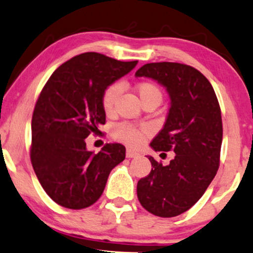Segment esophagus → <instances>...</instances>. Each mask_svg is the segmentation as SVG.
Returning a JSON list of instances; mask_svg holds the SVG:
<instances>
[{
  "label": "esophagus",
  "mask_w": 253,
  "mask_h": 253,
  "mask_svg": "<svg viewBox=\"0 0 253 253\" xmlns=\"http://www.w3.org/2000/svg\"><path fill=\"white\" fill-rule=\"evenodd\" d=\"M139 153L135 152V151L130 150V149H127L126 150V157L127 158H134V157H138Z\"/></svg>",
  "instance_id": "esophagus-1"
}]
</instances>
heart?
I'll list each match as a JSON object with an SVG mask.
<instances>
[{
    "label": "heart",
    "instance_id": "b5f03b06",
    "mask_svg": "<svg viewBox=\"0 0 253 253\" xmlns=\"http://www.w3.org/2000/svg\"><path fill=\"white\" fill-rule=\"evenodd\" d=\"M139 98L141 102H146L150 100L162 101V91L155 83L152 82H141L135 86ZM123 91V85L120 83H114L106 89L102 96V107L107 114H112L114 110L115 102H117L119 95ZM152 132L149 125H144L141 127H135L133 125L123 123L119 124L114 128V138L119 141L129 145V146H139L143 144L147 135Z\"/></svg>",
    "mask_w": 253,
    "mask_h": 253
}]
</instances>
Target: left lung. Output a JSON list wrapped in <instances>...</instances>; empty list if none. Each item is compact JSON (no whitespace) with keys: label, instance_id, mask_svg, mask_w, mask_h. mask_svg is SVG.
Masks as SVG:
<instances>
[{"label":"left lung","instance_id":"1","mask_svg":"<svg viewBox=\"0 0 253 253\" xmlns=\"http://www.w3.org/2000/svg\"><path fill=\"white\" fill-rule=\"evenodd\" d=\"M165 86L170 109L155 151H173L168 165L149 157L152 169L139 179L136 195L151 214L172 217L201 199L219 169L222 143L221 109L213 86L199 70L181 63H149L135 72Z\"/></svg>","mask_w":253,"mask_h":253}]
</instances>
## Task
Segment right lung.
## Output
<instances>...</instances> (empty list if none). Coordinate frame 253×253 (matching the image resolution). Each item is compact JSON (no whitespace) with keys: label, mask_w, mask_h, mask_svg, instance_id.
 Listing matches in <instances>:
<instances>
[{"label":"right lung","mask_w":253,"mask_h":253,"mask_svg":"<svg viewBox=\"0 0 253 253\" xmlns=\"http://www.w3.org/2000/svg\"><path fill=\"white\" fill-rule=\"evenodd\" d=\"M136 63L85 52L62 64L43 85L32 117L31 162L43 190L62 207L94 205L125 159L124 145L106 144L94 153L85 138L106 124L104 90Z\"/></svg>","instance_id":"1"}]
</instances>
